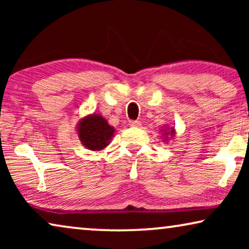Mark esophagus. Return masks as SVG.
I'll list each match as a JSON object with an SVG mask.
<instances>
[{
    "label": "esophagus",
    "instance_id": "obj_1",
    "mask_svg": "<svg viewBox=\"0 0 249 249\" xmlns=\"http://www.w3.org/2000/svg\"><path fill=\"white\" fill-rule=\"evenodd\" d=\"M129 125H130V127H141V121L131 120L129 121Z\"/></svg>",
    "mask_w": 249,
    "mask_h": 249
}]
</instances>
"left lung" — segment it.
<instances>
[{
  "instance_id": "1",
  "label": "left lung",
  "mask_w": 249,
  "mask_h": 249,
  "mask_svg": "<svg viewBox=\"0 0 249 249\" xmlns=\"http://www.w3.org/2000/svg\"><path fill=\"white\" fill-rule=\"evenodd\" d=\"M162 131H163V138H164V142H168L169 141V137H175V135H176V130H175V128L173 127H168V125H166V127H164L162 129Z\"/></svg>"
}]
</instances>
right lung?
<instances>
[{
	"instance_id": "obj_1",
	"label": "right lung",
	"mask_w": 249,
	"mask_h": 249,
	"mask_svg": "<svg viewBox=\"0 0 249 249\" xmlns=\"http://www.w3.org/2000/svg\"><path fill=\"white\" fill-rule=\"evenodd\" d=\"M114 128L100 114H88L80 119L77 124L79 141L90 151L100 152L110 144L114 135Z\"/></svg>"
}]
</instances>
